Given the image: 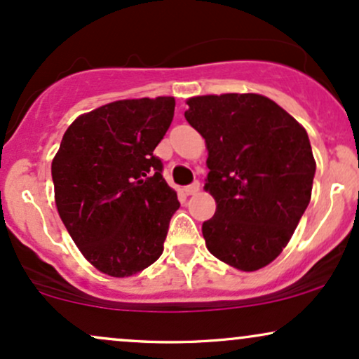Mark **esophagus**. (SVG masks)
Returning <instances> with one entry per match:
<instances>
[{
	"instance_id": "34e87169",
	"label": "esophagus",
	"mask_w": 359,
	"mask_h": 359,
	"mask_svg": "<svg viewBox=\"0 0 359 359\" xmlns=\"http://www.w3.org/2000/svg\"><path fill=\"white\" fill-rule=\"evenodd\" d=\"M199 189H201V184L196 180V182H192L191 185H187V187H184V192L185 196H194V194L199 192Z\"/></svg>"
}]
</instances>
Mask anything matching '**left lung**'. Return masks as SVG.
I'll use <instances>...</instances> for the list:
<instances>
[{
    "instance_id": "left-lung-1",
    "label": "left lung",
    "mask_w": 359,
    "mask_h": 359,
    "mask_svg": "<svg viewBox=\"0 0 359 359\" xmlns=\"http://www.w3.org/2000/svg\"><path fill=\"white\" fill-rule=\"evenodd\" d=\"M185 119L208 145L204 189L216 212L203 222L216 258L255 271L282 253L311 201L316 160L307 131L259 94L197 96Z\"/></svg>"
}]
</instances>
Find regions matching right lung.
I'll use <instances>...</instances> for the list:
<instances>
[{
    "mask_svg": "<svg viewBox=\"0 0 359 359\" xmlns=\"http://www.w3.org/2000/svg\"><path fill=\"white\" fill-rule=\"evenodd\" d=\"M174 97L123 100L82 114L52 162L62 222L102 273L130 277L160 258L179 209L155 147L174 119Z\"/></svg>",
    "mask_w": 359,
    "mask_h": 359,
    "instance_id": "1",
    "label": "right lung"
}]
</instances>
